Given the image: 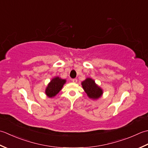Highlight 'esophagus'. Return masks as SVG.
Here are the masks:
<instances>
[{
  "label": "esophagus",
  "mask_w": 148,
  "mask_h": 148,
  "mask_svg": "<svg viewBox=\"0 0 148 148\" xmlns=\"http://www.w3.org/2000/svg\"><path fill=\"white\" fill-rule=\"evenodd\" d=\"M71 81L73 83H77V78H73V79L71 80Z\"/></svg>",
  "instance_id": "34e87169"
}]
</instances>
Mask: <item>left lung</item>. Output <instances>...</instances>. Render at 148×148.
Listing matches in <instances>:
<instances>
[{
	"instance_id": "8db88e82",
	"label": "left lung",
	"mask_w": 148,
	"mask_h": 148,
	"mask_svg": "<svg viewBox=\"0 0 148 148\" xmlns=\"http://www.w3.org/2000/svg\"><path fill=\"white\" fill-rule=\"evenodd\" d=\"M82 85L84 91L90 98L98 99L101 96L103 91L95 84V81L90 78L82 82Z\"/></svg>"
}]
</instances>
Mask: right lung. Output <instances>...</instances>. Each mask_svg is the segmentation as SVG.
Masks as SVG:
<instances>
[{
	"label": "right lung",
	"instance_id": "obj_1",
	"mask_svg": "<svg viewBox=\"0 0 148 148\" xmlns=\"http://www.w3.org/2000/svg\"><path fill=\"white\" fill-rule=\"evenodd\" d=\"M65 82L66 80L61 79L59 77H56L53 78L49 85H48L46 91H45L47 95L50 98L55 96L57 93L61 91Z\"/></svg>",
	"mask_w": 148,
	"mask_h": 148
}]
</instances>
